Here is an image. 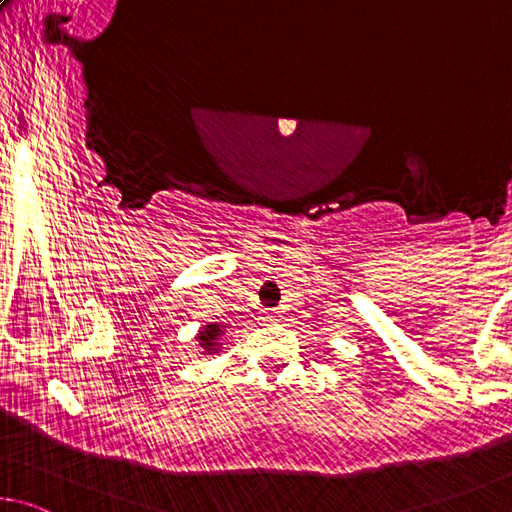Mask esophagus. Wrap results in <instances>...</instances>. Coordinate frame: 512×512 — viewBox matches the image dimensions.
I'll return each instance as SVG.
<instances>
[{
    "label": "esophagus",
    "mask_w": 512,
    "mask_h": 512,
    "mask_svg": "<svg viewBox=\"0 0 512 512\" xmlns=\"http://www.w3.org/2000/svg\"><path fill=\"white\" fill-rule=\"evenodd\" d=\"M279 317H281V312L276 310V308H274V310H267V312H265V319H267V321H279Z\"/></svg>",
    "instance_id": "1"
}]
</instances>
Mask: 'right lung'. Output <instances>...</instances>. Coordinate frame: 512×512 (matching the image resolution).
Returning <instances> with one entry per match:
<instances>
[{
  "label": "right lung",
  "mask_w": 512,
  "mask_h": 512,
  "mask_svg": "<svg viewBox=\"0 0 512 512\" xmlns=\"http://www.w3.org/2000/svg\"><path fill=\"white\" fill-rule=\"evenodd\" d=\"M220 333H222V328H220L218 324H209V326H206V328L202 330L200 342H202V346L206 348V351H213L215 337H220Z\"/></svg>",
  "instance_id": "right-lung-1"
}]
</instances>
